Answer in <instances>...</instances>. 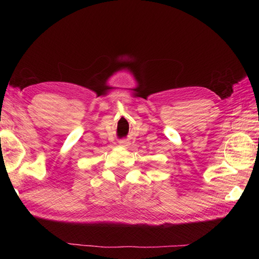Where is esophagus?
I'll return each instance as SVG.
<instances>
[{"instance_id":"34e87169","label":"esophagus","mask_w":259,"mask_h":259,"mask_svg":"<svg viewBox=\"0 0 259 259\" xmlns=\"http://www.w3.org/2000/svg\"><path fill=\"white\" fill-rule=\"evenodd\" d=\"M120 144H122V145H128V140H125V139H123V140H121V142H120Z\"/></svg>"}]
</instances>
